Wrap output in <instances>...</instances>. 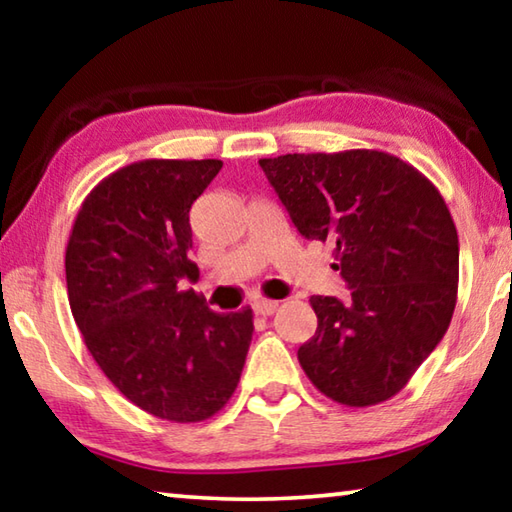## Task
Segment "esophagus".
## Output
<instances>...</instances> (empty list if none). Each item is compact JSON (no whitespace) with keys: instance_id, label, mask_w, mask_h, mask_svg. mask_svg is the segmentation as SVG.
Returning a JSON list of instances; mask_svg holds the SVG:
<instances>
[{"instance_id":"34e87169","label":"esophagus","mask_w":512,"mask_h":512,"mask_svg":"<svg viewBox=\"0 0 512 512\" xmlns=\"http://www.w3.org/2000/svg\"><path fill=\"white\" fill-rule=\"evenodd\" d=\"M277 307H280V305H277L275 300H257L255 305H253L257 316H273L275 311H277Z\"/></svg>"}]
</instances>
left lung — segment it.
Returning <instances> with one entry per match:
<instances>
[{
  "instance_id": "left-lung-1",
  "label": "left lung",
  "mask_w": 512,
  "mask_h": 512,
  "mask_svg": "<svg viewBox=\"0 0 512 512\" xmlns=\"http://www.w3.org/2000/svg\"><path fill=\"white\" fill-rule=\"evenodd\" d=\"M307 239L332 246L350 298L311 296L318 327L298 361L345 406L391 400L443 339L456 307L458 235L445 198L413 164L375 149L262 158Z\"/></svg>"
}]
</instances>
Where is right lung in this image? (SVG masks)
I'll return each mask as SVG.
<instances>
[{"label":"right lung","mask_w":512,"mask_h":512,"mask_svg":"<svg viewBox=\"0 0 512 512\" xmlns=\"http://www.w3.org/2000/svg\"><path fill=\"white\" fill-rule=\"evenodd\" d=\"M221 160H140L85 196L65 250L67 298L92 359L142 411L203 422L235 393L253 309L216 314L194 289L189 210Z\"/></svg>","instance_id":"add662e5"}]
</instances>
